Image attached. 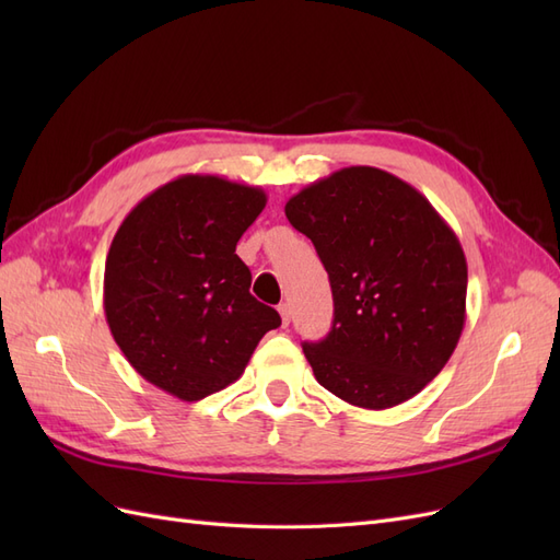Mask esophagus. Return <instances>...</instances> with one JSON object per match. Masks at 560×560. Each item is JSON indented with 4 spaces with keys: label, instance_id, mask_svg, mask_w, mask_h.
Listing matches in <instances>:
<instances>
[{
    "label": "esophagus",
    "instance_id": "obj_1",
    "mask_svg": "<svg viewBox=\"0 0 560 560\" xmlns=\"http://www.w3.org/2000/svg\"><path fill=\"white\" fill-rule=\"evenodd\" d=\"M278 311H280V317H282V325H284V327L290 325V306H287V303H280Z\"/></svg>",
    "mask_w": 560,
    "mask_h": 560
}]
</instances>
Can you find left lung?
Returning <instances> with one entry per match:
<instances>
[{
	"mask_svg": "<svg viewBox=\"0 0 560 560\" xmlns=\"http://www.w3.org/2000/svg\"><path fill=\"white\" fill-rule=\"evenodd\" d=\"M284 214L331 282V331L303 343L317 383L371 411L416 397L465 327L467 261L453 229L411 184L369 165L313 182Z\"/></svg>",
	"mask_w": 560,
	"mask_h": 560,
	"instance_id": "1",
	"label": "left lung"
}]
</instances>
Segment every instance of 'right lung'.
Instances as JSON below:
<instances>
[{
    "label": "right lung",
    "mask_w": 560,
    "mask_h": 560,
    "mask_svg": "<svg viewBox=\"0 0 560 560\" xmlns=\"http://www.w3.org/2000/svg\"><path fill=\"white\" fill-rule=\"evenodd\" d=\"M266 208L259 186L182 175L144 196L118 226L105 264V315L130 366L182 401L243 376L276 308L249 294L235 254Z\"/></svg>",
    "instance_id": "1"
}]
</instances>
